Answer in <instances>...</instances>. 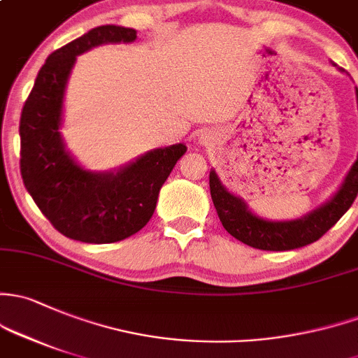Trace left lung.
<instances>
[{
  "mask_svg": "<svg viewBox=\"0 0 358 358\" xmlns=\"http://www.w3.org/2000/svg\"><path fill=\"white\" fill-rule=\"evenodd\" d=\"M358 101V89H357ZM209 189L220 221L231 236L259 250H292L317 242L350 209L358 194V157L348 171L341 189L322 208L312 210L302 220L266 221L247 209L242 199L221 185L214 171L209 173Z\"/></svg>",
  "mask_w": 358,
  "mask_h": 358,
  "instance_id": "obj_1",
  "label": "left lung"
}]
</instances>
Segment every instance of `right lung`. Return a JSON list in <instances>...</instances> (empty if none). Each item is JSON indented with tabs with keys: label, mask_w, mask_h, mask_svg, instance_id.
<instances>
[{
	"label": "right lung",
	"mask_w": 358,
	"mask_h": 358,
	"mask_svg": "<svg viewBox=\"0 0 358 358\" xmlns=\"http://www.w3.org/2000/svg\"><path fill=\"white\" fill-rule=\"evenodd\" d=\"M134 29L101 25L48 56L20 116V173L41 213L62 235L113 243L137 233L156 209L161 187L185 154L183 144L150 150L116 173L85 171L59 135L63 94L80 52L104 43H131Z\"/></svg>",
	"instance_id": "right-lung-1"
}]
</instances>
